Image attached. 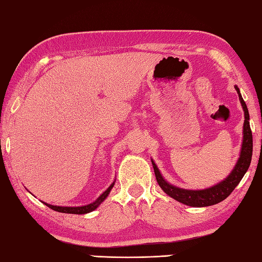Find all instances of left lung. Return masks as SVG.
Here are the masks:
<instances>
[{
    "label": "left lung",
    "mask_w": 262,
    "mask_h": 262,
    "mask_svg": "<svg viewBox=\"0 0 262 262\" xmlns=\"http://www.w3.org/2000/svg\"><path fill=\"white\" fill-rule=\"evenodd\" d=\"M235 90L238 93L239 101L242 103V107H243L244 111V124H243V141H242V147H241V152L239 157L234 169L231 170L228 177L225 178L223 181L218 182V184L209 187V188L205 189H185L180 188V187H177L171 185L170 182H167L164 178H163L162 173L159 170V167L155 164V162L151 160L152 167H154L155 177L157 180V184L160 185L163 191L165 192L166 195H169L172 199L176 201L180 202V203L188 205V206H194V208H203V206H210L218 204L220 202H223L228 197L231 191L235 189V187L239 184L242 178L248 171L251 159H252V149H253V140H252V132H251L250 127V115H249V110L246 107V103L242 98L241 91L237 85H235Z\"/></svg>",
    "instance_id": "left-lung-1"
}]
</instances>
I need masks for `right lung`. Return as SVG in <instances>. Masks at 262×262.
Segmentation results:
<instances>
[{
    "label": "right lung",
    "instance_id": "1",
    "mask_svg": "<svg viewBox=\"0 0 262 262\" xmlns=\"http://www.w3.org/2000/svg\"><path fill=\"white\" fill-rule=\"evenodd\" d=\"M115 185V180L113 184L108 187V188L102 192V194L98 197V199L92 202L90 204H86V205H82V206H58V205H51V204H48L46 202H43V204H46L49 208L54 210V211H58V212H61V213H71V214H85L89 213V212H92L95 211L98 206H99L103 201L107 199V196L110 195V192L112 190L113 187Z\"/></svg>",
    "mask_w": 262,
    "mask_h": 262
}]
</instances>
